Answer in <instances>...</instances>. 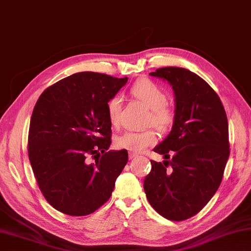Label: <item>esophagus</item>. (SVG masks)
<instances>
[{"label": "esophagus", "mask_w": 251, "mask_h": 251, "mask_svg": "<svg viewBox=\"0 0 251 251\" xmlns=\"http://www.w3.org/2000/svg\"><path fill=\"white\" fill-rule=\"evenodd\" d=\"M137 156H138V154H135V153H132V152L129 153V159L130 160H132V159H134V157H137Z\"/></svg>", "instance_id": "34e87169"}]
</instances>
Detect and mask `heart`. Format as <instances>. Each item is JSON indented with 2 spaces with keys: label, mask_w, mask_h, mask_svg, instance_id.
<instances>
[{
  "label": "heart",
  "mask_w": 251,
  "mask_h": 251,
  "mask_svg": "<svg viewBox=\"0 0 251 251\" xmlns=\"http://www.w3.org/2000/svg\"><path fill=\"white\" fill-rule=\"evenodd\" d=\"M131 95L147 105L151 110L148 118L149 125H153L160 131H166L172 126L174 116L173 111L166 107L168 96L163 89L150 79H141L134 83L130 89ZM123 99L120 95L113 96L108 101L107 112L110 123L113 126H119L122 120ZM156 133L153 130H146L142 132L126 131L119 135L116 140L118 148L131 152H141L148 147L156 143Z\"/></svg>",
  "instance_id": "heart-1"
}]
</instances>
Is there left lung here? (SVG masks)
<instances>
[{"mask_svg":"<svg viewBox=\"0 0 251 251\" xmlns=\"http://www.w3.org/2000/svg\"><path fill=\"white\" fill-rule=\"evenodd\" d=\"M150 75L172 86L175 114L171 132L153 149L165 160L151 161L143 187L161 216L181 222L203 209L221 185L229 157L227 116L213 88L191 70L163 67Z\"/></svg>","mask_w":251,"mask_h":251,"instance_id":"8db88e82","label":"left lung"}]
</instances>
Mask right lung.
Instances as JSON below:
<instances>
[{
	"mask_svg": "<svg viewBox=\"0 0 251 251\" xmlns=\"http://www.w3.org/2000/svg\"><path fill=\"white\" fill-rule=\"evenodd\" d=\"M126 81L128 77L77 73L48 87L35 104L29 162L44 197L59 212L86 216L111 196L128 151H108L111 123L107 104ZM89 155L94 164L87 163Z\"/></svg>",
	"mask_w": 251,
	"mask_h": 251,
	"instance_id": "add662e5",
	"label": "right lung"
}]
</instances>
